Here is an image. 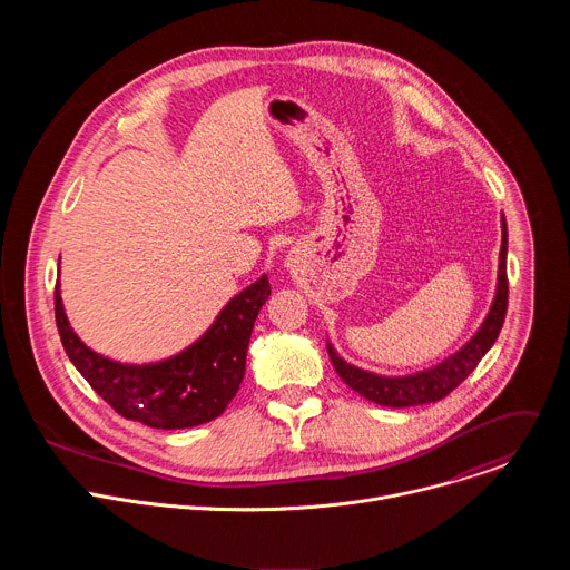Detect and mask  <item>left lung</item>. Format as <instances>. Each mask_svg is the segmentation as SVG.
Listing matches in <instances>:
<instances>
[{
  "label": "left lung",
  "instance_id": "left-lung-1",
  "mask_svg": "<svg viewBox=\"0 0 570 570\" xmlns=\"http://www.w3.org/2000/svg\"><path fill=\"white\" fill-rule=\"evenodd\" d=\"M505 313H508V225L503 218L497 297L492 302L490 313H487L484 322L480 324V330L475 332V336L460 352H455L440 365L411 376H379L350 365L334 352L332 345H327V352L338 376L367 401L387 405V409H409V405L435 403L444 399L449 392H453L475 370L480 358L492 350V345L501 334Z\"/></svg>",
  "mask_w": 570,
  "mask_h": 570
}]
</instances>
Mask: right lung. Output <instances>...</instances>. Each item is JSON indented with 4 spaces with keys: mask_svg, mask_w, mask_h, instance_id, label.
<instances>
[{
    "mask_svg": "<svg viewBox=\"0 0 570 570\" xmlns=\"http://www.w3.org/2000/svg\"><path fill=\"white\" fill-rule=\"evenodd\" d=\"M268 295L264 275L227 302L200 341L150 365H121L80 343L67 322L58 284L53 308L62 347L92 390L121 417L174 431L207 424L227 409L246 374L250 334Z\"/></svg>",
    "mask_w": 570,
    "mask_h": 570,
    "instance_id": "1",
    "label": "right lung"
}]
</instances>
